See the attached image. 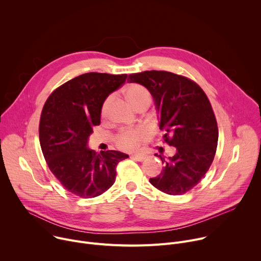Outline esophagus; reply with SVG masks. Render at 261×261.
<instances>
[{"label": "esophagus", "mask_w": 261, "mask_h": 261, "mask_svg": "<svg viewBox=\"0 0 261 261\" xmlns=\"http://www.w3.org/2000/svg\"><path fill=\"white\" fill-rule=\"evenodd\" d=\"M132 159L136 160V161H143L145 159V156L144 155H139V154H136V155H132L131 156Z\"/></svg>", "instance_id": "esophagus-1"}]
</instances>
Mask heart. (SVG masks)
I'll use <instances>...</instances> for the list:
<instances>
[{
    "instance_id": "b5f03b06",
    "label": "heart",
    "mask_w": 261,
    "mask_h": 261,
    "mask_svg": "<svg viewBox=\"0 0 261 261\" xmlns=\"http://www.w3.org/2000/svg\"><path fill=\"white\" fill-rule=\"evenodd\" d=\"M125 95L127 100L131 103V105L138 109L143 105H150L152 102V95L151 92L148 91L145 87L132 84L129 85L125 89ZM114 100V95H109L103 102L101 109H100V117L102 120L107 118L108 115V108L110 103ZM148 137V131L143 127H137L133 129H123L119 131L115 137L114 141L115 144L123 151H136L140 146V144Z\"/></svg>"
}]
</instances>
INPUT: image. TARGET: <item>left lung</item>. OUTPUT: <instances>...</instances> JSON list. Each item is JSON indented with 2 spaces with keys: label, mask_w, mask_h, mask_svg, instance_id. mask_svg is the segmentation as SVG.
<instances>
[{
  "label": "left lung",
  "mask_w": 261,
  "mask_h": 261,
  "mask_svg": "<svg viewBox=\"0 0 261 261\" xmlns=\"http://www.w3.org/2000/svg\"><path fill=\"white\" fill-rule=\"evenodd\" d=\"M128 81L151 92L160 111L163 142L175 146L150 182L169 195H182L193 189L210 169L218 144V125L211 102L192 80L167 71H144L130 74Z\"/></svg>",
  "instance_id": "left-lung-1"
}]
</instances>
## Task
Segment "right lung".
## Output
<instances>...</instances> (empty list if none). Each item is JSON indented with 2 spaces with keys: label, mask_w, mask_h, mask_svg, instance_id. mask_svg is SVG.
Segmentation results:
<instances>
[{
  "label": "right lung",
  "mask_w": 261,
  "mask_h": 261,
  "mask_svg": "<svg viewBox=\"0 0 261 261\" xmlns=\"http://www.w3.org/2000/svg\"><path fill=\"white\" fill-rule=\"evenodd\" d=\"M127 74L89 72L68 81L47 98L41 111L39 140L44 159L63 187L82 198H93L116 181L117 165L128 158L118 151L97 154L87 148L100 109Z\"/></svg>",
  "instance_id": "obj_1"
}]
</instances>
